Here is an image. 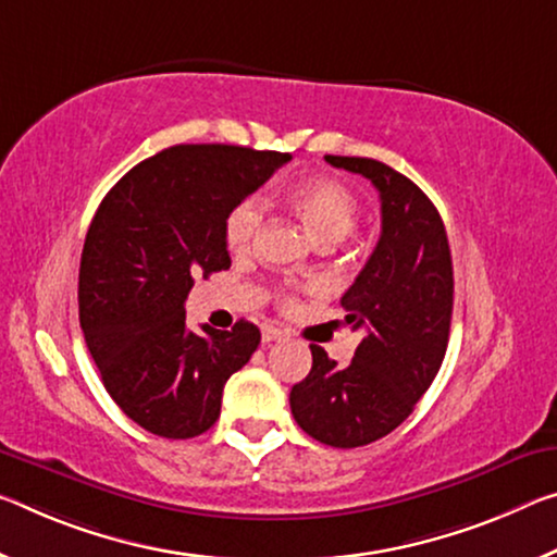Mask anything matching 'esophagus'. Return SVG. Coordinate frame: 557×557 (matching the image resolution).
Masks as SVG:
<instances>
[{
  "label": "esophagus",
  "instance_id": "obj_1",
  "mask_svg": "<svg viewBox=\"0 0 557 557\" xmlns=\"http://www.w3.org/2000/svg\"><path fill=\"white\" fill-rule=\"evenodd\" d=\"M285 339V332L277 330V326H262V342L270 344V342H280Z\"/></svg>",
  "mask_w": 557,
  "mask_h": 557
}]
</instances>
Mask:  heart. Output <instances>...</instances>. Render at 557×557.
Wrapping results in <instances>:
<instances>
[{
  "label": "heart",
  "mask_w": 557,
  "mask_h": 557,
  "mask_svg": "<svg viewBox=\"0 0 557 557\" xmlns=\"http://www.w3.org/2000/svg\"><path fill=\"white\" fill-rule=\"evenodd\" d=\"M282 202L302 218L307 231L320 245H334L355 231L359 220V200L347 185L334 178H302L287 185ZM262 202L258 198H243L225 215V243L233 252L243 255L252 247L262 227ZM295 299L282 295V305H293Z\"/></svg>",
  "instance_id": "heart-1"
}]
</instances>
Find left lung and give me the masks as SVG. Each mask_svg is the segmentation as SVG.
<instances>
[{
	"label": "left lung",
	"mask_w": 557,
	"mask_h": 557,
	"mask_svg": "<svg viewBox=\"0 0 557 557\" xmlns=\"http://www.w3.org/2000/svg\"><path fill=\"white\" fill-rule=\"evenodd\" d=\"M372 181L382 200V235L342 297L361 332L347 367L312 344V369L289 392L305 434L334 448L367 446L399 426L434 382L448 347L454 264L444 220L417 183L374 158L324 156Z\"/></svg>",
	"instance_id": "8db88e82"
}]
</instances>
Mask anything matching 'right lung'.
I'll use <instances>...</instances> for the list:
<instances>
[{"label":"right lung","mask_w":557,"mask_h":557,"mask_svg":"<svg viewBox=\"0 0 557 557\" xmlns=\"http://www.w3.org/2000/svg\"><path fill=\"white\" fill-rule=\"evenodd\" d=\"M243 146H171L123 175L88 225L78 320L111 399L163 438H193L220 417L225 382L260 344L252 322L231 332L185 324L196 277L231 268L225 215L289 161Z\"/></svg>","instance_id":"add662e5"}]
</instances>
